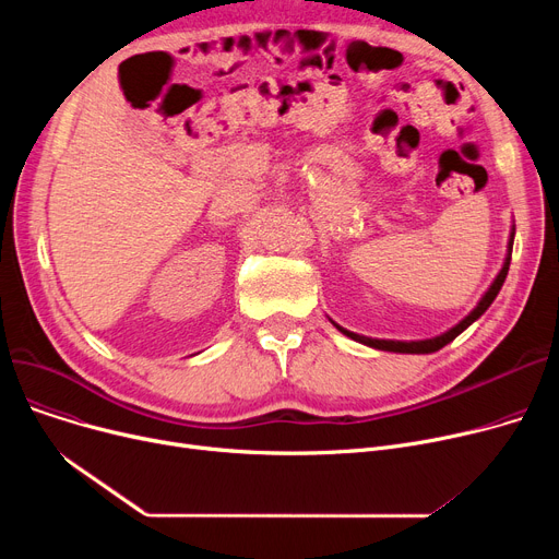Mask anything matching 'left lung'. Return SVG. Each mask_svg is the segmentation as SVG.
Segmentation results:
<instances>
[{"label": "left lung", "mask_w": 559, "mask_h": 559, "mask_svg": "<svg viewBox=\"0 0 559 559\" xmlns=\"http://www.w3.org/2000/svg\"><path fill=\"white\" fill-rule=\"evenodd\" d=\"M512 245H514V230H512V235H510V245H508V258H506V262H503V270L498 272V276L493 278V283L489 285V289L485 292V297L480 299V304L468 312L457 326H453L451 331H447V333H442V335H437V337H430V340H417V342H399V340H373V337H365V335H358V333H350V331H346V329H342V326H337L335 321V329L337 331H342L346 337H350V340H356V342H360V344H367V346H371V348H380V350H394V354H435V350H439L442 346H447L449 342H453L464 329H468L474 324V321L491 306V301L496 299V295L498 292H501V287H503V283H506V276H508V270H510V260H512Z\"/></svg>", "instance_id": "8db88e82"}]
</instances>
